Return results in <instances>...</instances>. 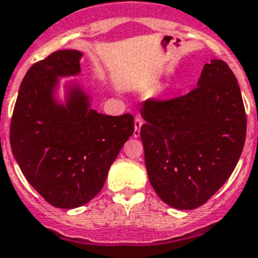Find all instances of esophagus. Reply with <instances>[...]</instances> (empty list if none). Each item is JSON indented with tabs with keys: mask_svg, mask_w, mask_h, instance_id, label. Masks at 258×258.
<instances>
[{
	"mask_svg": "<svg viewBox=\"0 0 258 258\" xmlns=\"http://www.w3.org/2000/svg\"><path fill=\"white\" fill-rule=\"evenodd\" d=\"M142 124H144V120L141 117H136V120H134V138H138L140 137V132H141V126H142Z\"/></svg>",
	"mask_w": 258,
	"mask_h": 258,
	"instance_id": "34e87169",
	"label": "esophagus"
}]
</instances>
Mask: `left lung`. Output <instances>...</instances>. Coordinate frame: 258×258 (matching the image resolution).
<instances>
[{
	"label": "left lung",
	"instance_id": "obj_1",
	"mask_svg": "<svg viewBox=\"0 0 258 258\" xmlns=\"http://www.w3.org/2000/svg\"><path fill=\"white\" fill-rule=\"evenodd\" d=\"M145 164L163 202L192 210L227 181L243 151L246 116L237 79L222 60L205 63L197 87L141 105Z\"/></svg>",
	"mask_w": 258,
	"mask_h": 258
}]
</instances>
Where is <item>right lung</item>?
<instances>
[{
  "label": "right lung",
  "instance_id": "add662e5",
  "mask_svg": "<svg viewBox=\"0 0 258 258\" xmlns=\"http://www.w3.org/2000/svg\"><path fill=\"white\" fill-rule=\"evenodd\" d=\"M82 52L57 50L31 66L19 87L10 125L15 160L31 185L54 208L76 209L104 186L108 171L134 132L131 113L108 116L91 108L78 82Z\"/></svg>",
  "mask_w": 258,
  "mask_h": 258
}]
</instances>
